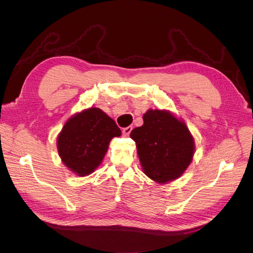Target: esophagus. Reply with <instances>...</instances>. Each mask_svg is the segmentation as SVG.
<instances>
[{
    "label": "esophagus",
    "instance_id": "34e87169",
    "mask_svg": "<svg viewBox=\"0 0 253 253\" xmlns=\"http://www.w3.org/2000/svg\"><path fill=\"white\" fill-rule=\"evenodd\" d=\"M131 131H132V126H126V127H125L124 129H122V134H124V136L126 137V136L129 135Z\"/></svg>",
    "mask_w": 253,
    "mask_h": 253
}]
</instances>
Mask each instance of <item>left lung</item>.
<instances>
[{
  "label": "left lung",
  "instance_id": "1",
  "mask_svg": "<svg viewBox=\"0 0 253 253\" xmlns=\"http://www.w3.org/2000/svg\"><path fill=\"white\" fill-rule=\"evenodd\" d=\"M131 138L144 174L156 182L178 178L192 162L193 137L169 112L149 110L143 115V125L131 132Z\"/></svg>",
  "mask_w": 253,
  "mask_h": 253
}]
</instances>
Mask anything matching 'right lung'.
<instances>
[{
    "mask_svg": "<svg viewBox=\"0 0 253 253\" xmlns=\"http://www.w3.org/2000/svg\"><path fill=\"white\" fill-rule=\"evenodd\" d=\"M120 135L115 121L100 109L84 110L68 119L59 134V155L73 172L85 176L101 164L113 137Z\"/></svg>",
    "mask_w": 253,
    "mask_h": 253,
    "instance_id": "add662e5",
    "label": "right lung"
}]
</instances>
